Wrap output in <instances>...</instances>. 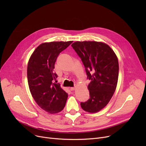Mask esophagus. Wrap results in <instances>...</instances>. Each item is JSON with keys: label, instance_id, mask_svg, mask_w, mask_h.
Here are the masks:
<instances>
[{"label": "esophagus", "instance_id": "obj_1", "mask_svg": "<svg viewBox=\"0 0 146 146\" xmlns=\"http://www.w3.org/2000/svg\"><path fill=\"white\" fill-rule=\"evenodd\" d=\"M75 89H76V87H71L70 88V90H74Z\"/></svg>", "mask_w": 146, "mask_h": 146}]
</instances>
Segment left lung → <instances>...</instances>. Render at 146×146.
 <instances>
[{"instance_id":"1","label":"left lung","mask_w":146,"mask_h":146,"mask_svg":"<svg viewBox=\"0 0 146 146\" xmlns=\"http://www.w3.org/2000/svg\"><path fill=\"white\" fill-rule=\"evenodd\" d=\"M72 47L81 58L90 80V98L80 104L89 113H96L107 105L115 91L119 73L118 60L110 46L102 42L76 41Z\"/></svg>"}]
</instances>
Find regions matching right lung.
<instances>
[{
  "instance_id": "1",
  "label": "right lung",
  "mask_w": 146,
  "mask_h": 146,
  "mask_svg": "<svg viewBox=\"0 0 146 146\" xmlns=\"http://www.w3.org/2000/svg\"><path fill=\"white\" fill-rule=\"evenodd\" d=\"M73 41L43 42L31 56L27 67V78L33 98L41 108L50 113H57L64 108L68 94L60 84L53 83L57 78L54 73L59 54Z\"/></svg>"
}]
</instances>
